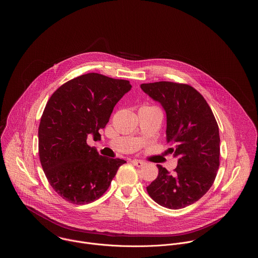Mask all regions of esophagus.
Listing matches in <instances>:
<instances>
[{
	"mask_svg": "<svg viewBox=\"0 0 258 258\" xmlns=\"http://www.w3.org/2000/svg\"><path fill=\"white\" fill-rule=\"evenodd\" d=\"M132 162L135 164V166H137V167H143V166L146 164V163H145L144 161H142V160H134Z\"/></svg>",
	"mask_w": 258,
	"mask_h": 258,
	"instance_id": "1",
	"label": "esophagus"
}]
</instances>
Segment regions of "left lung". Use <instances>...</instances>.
<instances>
[{
  "mask_svg": "<svg viewBox=\"0 0 258 258\" xmlns=\"http://www.w3.org/2000/svg\"><path fill=\"white\" fill-rule=\"evenodd\" d=\"M166 113L168 153L178 158L171 174L158 164L159 175L147 186L149 196L165 208L182 209L203 197L220 166V134L203 96L187 84L160 81L141 84Z\"/></svg>",
  "mask_w": 258,
  "mask_h": 258,
  "instance_id": "obj_1",
  "label": "left lung"
}]
</instances>
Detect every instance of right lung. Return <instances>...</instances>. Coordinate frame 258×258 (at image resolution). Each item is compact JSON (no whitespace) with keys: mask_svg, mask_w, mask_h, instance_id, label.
<instances>
[{"mask_svg":"<svg viewBox=\"0 0 258 258\" xmlns=\"http://www.w3.org/2000/svg\"><path fill=\"white\" fill-rule=\"evenodd\" d=\"M132 88L130 81L102 74H83L50 97L38 126V155L53 189L64 200L83 205L109 187L121 159H108L87 144L100 140L116 103Z\"/></svg>","mask_w":258,"mask_h":258,"instance_id":"add662e5","label":"right lung"}]
</instances>
